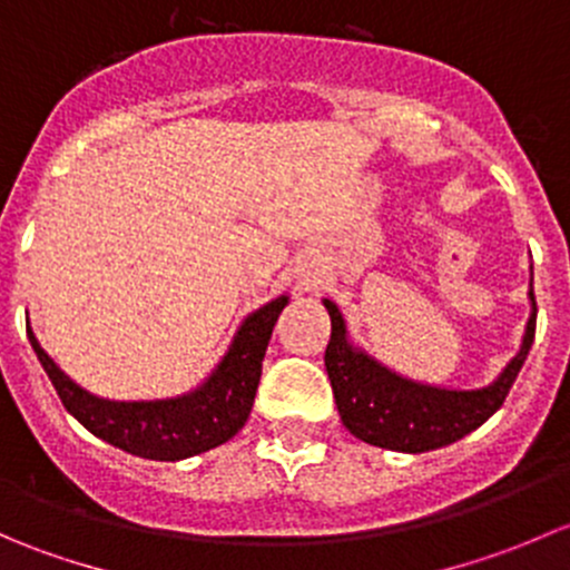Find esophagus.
I'll list each match as a JSON object with an SVG mask.
<instances>
[{
    "instance_id": "1",
    "label": "esophagus",
    "mask_w": 570,
    "mask_h": 570,
    "mask_svg": "<svg viewBox=\"0 0 570 570\" xmlns=\"http://www.w3.org/2000/svg\"><path fill=\"white\" fill-rule=\"evenodd\" d=\"M297 278H301V284H314V281H317V269H312V267H303V269H297Z\"/></svg>"
}]
</instances>
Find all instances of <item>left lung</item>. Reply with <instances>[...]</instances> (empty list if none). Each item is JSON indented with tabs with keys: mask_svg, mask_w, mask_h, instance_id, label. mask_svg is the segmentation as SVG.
<instances>
[{
	"mask_svg": "<svg viewBox=\"0 0 570 570\" xmlns=\"http://www.w3.org/2000/svg\"><path fill=\"white\" fill-rule=\"evenodd\" d=\"M322 303L331 314L325 370L344 428L366 444L411 455L455 444L502 407L532 347L538 317L534 292L530 289L532 314L521 350L499 372L497 381L482 389H444L396 375L370 353L355 347L336 303L327 297Z\"/></svg>",
	"mask_w": 570,
	"mask_h": 570,
	"instance_id": "1",
	"label": "left lung"
}]
</instances>
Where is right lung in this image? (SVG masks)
Masks as SVG:
<instances>
[{
	"instance_id": "right-lung-1",
	"label": "right lung",
	"mask_w": 570,
	"mask_h": 570,
	"mask_svg": "<svg viewBox=\"0 0 570 570\" xmlns=\"http://www.w3.org/2000/svg\"><path fill=\"white\" fill-rule=\"evenodd\" d=\"M286 303L289 297L281 295L248 314L212 375L168 400L120 402L85 392L46 355L30 325L27 336L66 411L96 439L148 461H184L226 444L248 422L264 353Z\"/></svg>"
}]
</instances>
